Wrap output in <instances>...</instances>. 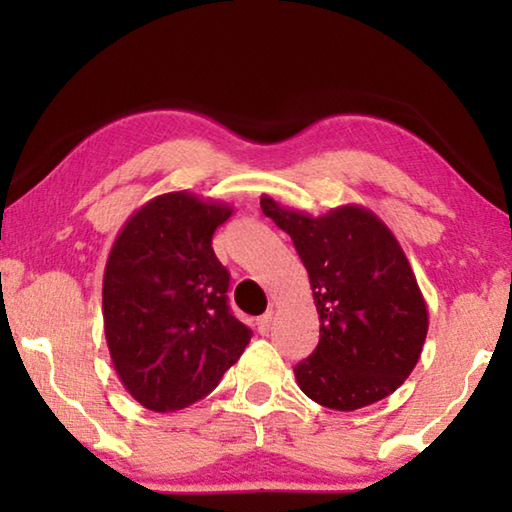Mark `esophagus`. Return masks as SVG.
<instances>
[{
    "label": "esophagus",
    "mask_w": 512,
    "mask_h": 512,
    "mask_svg": "<svg viewBox=\"0 0 512 512\" xmlns=\"http://www.w3.org/2000/svg\"><path fill=\"white\" fill-rule=\"evenodd\" d=\"M271 323H273V314H271V311H266L264 316H259V320H257L259 334H268V332H271Z\"/></svg>",
    "instance_id": "obj_1"
}]
</instances>
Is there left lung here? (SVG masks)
<instances>
[{"label":"left lung","mask_w":512,"mask_h":512,"mask_svg":"<svg viewBox=\"0 0 512 512\" xmlns=\"http://www.w3.org/2000/svg\"><path fill=\"white\" fill-rule=\"evenodd\" d=\"M259 203L293 239L320 320L314 354L293 368L300 391L336 411H357L395 393L418 363L429 329L427 302L400 241L361 205L311 216L266 194Z\"/></svg>","instance_id":"8db88e82"}]
</instances>
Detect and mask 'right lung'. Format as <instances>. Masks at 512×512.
Here are the masks:
<instances>
[{
	"mask_svg": "<svg viewBox=\"0 0 512 512\" xmlns=\"http://www.w3.org/2000/svg\"><path fill=\"white\" fill-rule=\"evenodd\" d=\"M235 207L169 192L135 210L103 273V329L121 384L144 409H185L214 391L250 341L230 314V273L212 250Z\"/></svg>",
	"mask_w": 512,
	"mask_h": 512,
	"instance_id": "add662e5",
	"label": "right lung"
}]
</instances>
